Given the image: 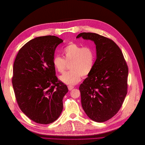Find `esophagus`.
I'll use <instances>...</instances> for the list:
<instances>
[{
	"label": "esophagus",
	"mask_w": 145,
	"mask_h": 145,
	"mask_svg": "<svg viewBox=\"0 0 145 145\" xmlns=\"http://www.w3.org/2000/svg\"><path fill=\"white\" fill-rule=\"evenodd\" d=\"M68 88L69 91H71L74 88V86H71V85H69V86H68Z\"/></svg>",
	"instance_id": "esophagus-1"
}]
</instances>
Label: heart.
Wrapping results in <instances>:
<instances>
[{
    "instance_id": "b5f03b06",
    "label": "heart",
    "mask_w": 145,
    "mask_h": 145,
    "mask_svg": "<svg viewBox=\"0 0 145 145\" xmlns=\"http://www.w3.org/2000/svg\"><path fill=\"white\" fill-rule=\"evenodd\" d=\"M64 59L56 56L53 65L59 72L63 73L69 63V71L61 76L60 79L67 85H74L80 82L82 76L89 75L93 68L95 55L93 48L83 46L76 43H71L63 50Z\"/></svg>"
}]
</instances>
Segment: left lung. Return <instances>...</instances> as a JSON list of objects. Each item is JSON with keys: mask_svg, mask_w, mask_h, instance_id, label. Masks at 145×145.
<instances>
[{"mask_svg": "<svg viewBox=\"0 0 145 145\" xmlns=\"http://www.w3.org/2000/svg\"><path fill=\"white\" fill-rule=\"evenodd\" d=\"M94 41L97 59L89 75L80 85L82 106L91 120L104 122L114 116L128 89V67L120 48L111 39L93 33H82Z\"/></svg>", "mask_w": 145, "mask_h": 145, "instance_id": "left-lung-1", "label": "left lung"}]
</instances>
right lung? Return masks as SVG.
I'll use <instances>...</instances> for the list:
<instances>
[{
  "label": "right lung",
  "mask_w": 145,
  "mask_h": 145,
  "mask_svg": "<svg viewBox=\"0 0 145 145\" xmlns=\"http://www.w3.org/2000/svg\"><path fill=\"white\" fill-rule=\"evenodd\" d=\"M63 40L54 36L32 39L22 47L13 65L12 83L21 111L33 121L50 124L63 110L67 86L56 76L54 51Z\"/></svg>",
  "instance_id": "add662e5"
}]
</instances>
